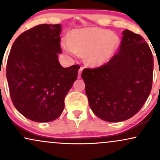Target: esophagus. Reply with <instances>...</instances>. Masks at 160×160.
Segmentation results:
<instances>
[{"instance_id": "esophagus-1", "label": "esophagus", "mask_w": 160, "mask_h": 160, "mask_svg": "<svg viewBox=\"0 0 160 160\" xmlns=\"http://www.w3.org/2000/svg\"><path fill=\"white\" fill-rule=\"evenodd\" d=\"M82 67H80V69H79L78 71V78H81V73H82Z\"/></svg>"}]
</instances>
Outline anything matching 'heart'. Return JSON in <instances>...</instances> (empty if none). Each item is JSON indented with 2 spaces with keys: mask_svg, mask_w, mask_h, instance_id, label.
I'll list each match as a JSON object with an SVG mask.
<instances>
[{
  "mask_svg": "<svg viewBox=\"0 0 160 160\" xmlns=\"http://www.w3.org/2000/svg\"><path fill=\"white\" fill-rule=\"evenodd\" d=\"M120 45V38L110 31L99 28H86L71 33L64 38L62 47L71 56L86 52V61L92 66L100 65L109 59Z\"/></svg>",
  "mask_w": 160,
  "mask_h": 160,
  "instance_id": "b5f03b06",
  "label": "heart"
}]
</instances>
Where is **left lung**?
I'll return each instance as SVG.
<instances>
[{
    "label": "left lung",
    "mask_w": 160,
    "mask_h": 160,
    "mask_svg": "<svg viewBox=\"0 0 160 160\" xmlns=\"http://www.w3.org/2000/svg\"><path fill=\"white\" fill-rule=\"evenodd\" d=\"M153 72L149 46L140 34L124 30L117 53L107 64L82 71L92 111L108 122L132 117L149 96Z\"/></svg>",
    "instance_id": "1"
}]
</instances>
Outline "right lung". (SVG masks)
Returning a JSON list of instances; mask_svg holds the SVG:
<instances>
[{
	"label": "right lung",
	"mask_w": 160,
	"mask_h": 160,
	"mask_svg": "<svg viewBox=\"0 0 160 160\" xmlns=\"http://www.w3.org/2000/svg\"><path fill=\"white\" fill-rule=\"evenodd\" d=\"M61 25H43L25 31L14 41L7 63L11 100L32 121H52L62 114L65 98L80 66L63 68L58 60Z\"/></svg>",
	"instance_id": "1"
}]
</instances>
